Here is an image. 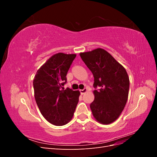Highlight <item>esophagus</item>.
<instances>
[{
	"instance_id": "34e87169",
	"label": "esophagus",
	"mask_w": 157,
	"mask_h": 157,
	"mask_svg": "<svg viewBox=\"0 0 157 157\" xmlns=\"http://www.w3.org/2000/svg\"><path fill=\"white\" fill-rule=\"evenodd\" d=\"M86 92H87V89L86 88H84L83 90H80V94H81L82 95L84 94Z\"/></svg>"
}]
</instances>
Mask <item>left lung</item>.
<instances>
[{
  "instance_id": "left-lung-1",
  "label": "left lung",
  "mask_w": 157,
  "mask_h": 157,
  "mask_svg": "<svg viewBox=\"0 0 157 157\" xmlns=\"http://www.w3.org/2000/svg\"><path fill=\"white\" fill-rule=\"evenodd\" d=\"M94 77V100L90 104L98 122L109 124L119 117L127 102L130 80L126 69L108 52L96 48L80 53Z\"/></svg>"
}]
</instances>
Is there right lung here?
<instances>
[{
    "mask_svg": "<svg viewBox=\"0 0 157 157\" xmlns=\"http://www.w3.org/2000/svg\"><path fill=\"white\" fill-rule=\"evenodd\" d=\"M76 54L59 52L51 56L37 71L33 79L36 103L45 119L56 126L71 121L78 102L80 92L61 90Z\"/></svg>",
    "mask_w": 157,
    "mask_h": 157,
    "instance_id": "right-lung-1",
    "label": "right lung"
}]
</instances>
